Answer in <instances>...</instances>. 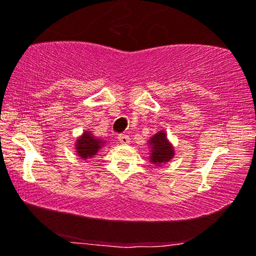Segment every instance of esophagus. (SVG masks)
<instances>
[{
    "label": "esophagus",
    "instance_id": "esophagus-1",
    "mask_svg": "<svg viewBox=\"0 0 256 256\" xmlns=\"http://www.w3.org/2000/svg\"><path fill=\"white\" fill-rule=\"evenodd\" d=\"M118 141H120L121 144H128L129 142H130V138H129L128 135H124V134H121L118 135Z\"/></svg>",
    "mask_w": 256,
    "mask_h": 256
}]
</instances>
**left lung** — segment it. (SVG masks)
<instances>
[{"label": "left lung", "instance_id": "8db88e82", "mask_svg": "<svg viewBox=\"0 0 256 256\" xmlns=\"http://www.w3.org/2000/svg\"><path fill=\"white\" fill-rule=\"evenodd\" d=\"M150 146V162L157 166L166 164L174 156V146L169 142L164 130H160L149 140Z\"/></svg>", "mask_w": 256, "mask_h": 256}]
</instances>
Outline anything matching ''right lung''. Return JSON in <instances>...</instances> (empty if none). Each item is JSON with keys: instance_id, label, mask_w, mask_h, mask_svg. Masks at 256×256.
Instances as JSON below:
<instances>
[{"instance_id": "obj_1", "label": "right lung", "mask_w": 256, "mask_h": 256, "mask_svg": "<svg viewBox=\"0 0 256 256\" xmlns=\"http://www.w3.org/2000/svg\"><path fill=\"white\" fill-rule=\"evenodd\" d=\"M104 144V140L93 136L90 132H84V134L76 142V155L82 157L84 160L92 158L102 148Z\"/></svg>"}]
</instances>
